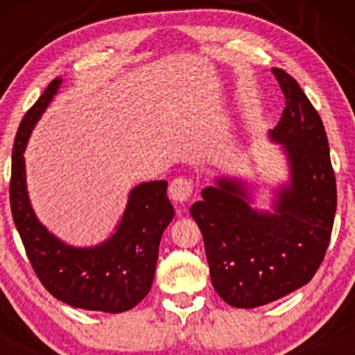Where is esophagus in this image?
<instances>
[{
    "label": "esophagus",
    "mask_w": 355,
    "mask_h": 355,
    "mask_svg": "<svg viewBox=\"0 0 355 355\" xmlns=\"http://www.w3.org/2000/svg\"><path fill=\"white\" fill-rule=\"evenodd\" d=\"M193 184L186 178H176L169 184V197L174 203H186L192 196Z\"/></svg>",
    "instance_id": "esophagus-1"
}]
</instances>
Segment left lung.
Returning <instances> with one entry per match:
<instances>
[{"instance_id":"left-lung-1","label":"left lung","mask_w":355,"mask_h":355,"mask_svg":"<svg viewBox=\"0 0 355 355\" xmlns=\"http://www.w3.org/2000/svg\"><path fill=\"white\" fill-rule=\"evenodd\" d=\"M286 108L271 142L281 145L289 181L259 210L241 178H216L191 207L200 227L213 288L226 304L254 309L307 284L324 259L336 213L334 179L322 118L295 79L271 69Z\"/></svg>"}]
</instances>
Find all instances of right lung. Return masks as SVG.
Wrapping results in <instances>:
<instances>
[{"label": "right lung", "mask_w": 355, "mask_h": 355, "mask_svg": "<svg viewBox=\"0 0 355 355\" xmlns=\"http://www.w3.org/2000/svg\"><path fill=\"white\" fill-rule=\"evenodd\" d=\"M61 84V77L51 80L19 125L9 186L14 225L33 271L53 297L76 309L121 313L135 307L152 288L159 241L174 216L168 182L135 186L113 234L94 247L69 245L48 231L28 198L24 152Z\"/></svg>", "instance_id": "add662e5"}]
</instances>
